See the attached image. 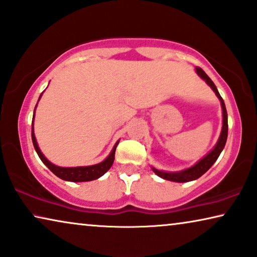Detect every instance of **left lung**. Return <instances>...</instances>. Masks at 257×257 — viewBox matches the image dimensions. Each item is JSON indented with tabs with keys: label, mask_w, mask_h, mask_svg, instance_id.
<instances>
[{
	"label": "left lung",
	"mask_w": 257,
	"mask_h": 257,
	"mask_svg": "<svg viewBox=\"0 0 257 257\" xmlns=\"http://www.w3.org/2000/svg\"><path fill=\"white\" fill-rule=\"evenodd\" d=\"M196 72H198V75L201 77L202 79H205L206 83L208 84L210 87H212L213 91L215 92L217 98H219L221 101V106H222V114H223L222 131H221L220 138H219V140H217V144L215 145V147H214V149L210 151V152L207 154L205 158H202L199 163H196L194 166H192L191 168H187V170L181 171V172H177V173H167V172L158 171V170H156V168H153L154 173H156L157 175H159L160 178L165 179V180L175 181V182H187V181H192V180H195V179L200 178L202 174H205L206 172L213 166V164L217 160L220 153L222 152L224 145H226L227 136H228V117H227L226 105H224L222 97L220 96V93L216 89L215 84H214L213 80L206 75V72L203 71L201 68H199V66H196Z\"/></svg>",
	"instance_id": "left-lung-1"
}]
</instances>
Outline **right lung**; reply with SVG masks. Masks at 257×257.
Instances as JSON below:
<instances>
[{
	"mask_svg": "<svg viewBox=\"0 0 257 257\" xmlns=\"http://www.w3.org/2000/svg\"><path fill=\"white\" fill-rule=\"evenodd\" d=\"M41 96H40V98H41ZM34 115H35V112H34ZM31 139H33L34 147H35V150H36L38 157L41 158V160L43 161L45 166H47L55 175H57L58 178L63 179V180L73 181V182L92 181V180H96V179H98V178H100L101 175L106 173V172L110 170L112 164H113L115 147H117V145H118V143L115 144L113 150H112V152L110 153V156H108L106 159H105L103 163H100V164L92 165V166H84V167H58V166H56V165L51 164L50 161H49L47 158L42 154L40 149H38L36 138H35V135H34V125H31Z\"/></svg>",
	"mask_w": 257,
	"mask_h": 257,
	"instance_id": "right-lung-1",
	"label": "right lung"
}]
</instances>
